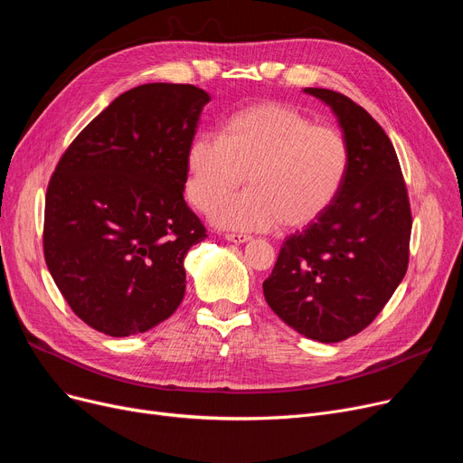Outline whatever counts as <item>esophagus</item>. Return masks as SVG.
<instances>
[{
  "instance_id": "obj_1",
  "label": "esophagus",
  "mask_w": 463,
  "mask_h": 463,
  "mask_svg": "<svg viewBox=\"0 0 463 463\" xmlns=\"http://www.w3.org/2000/svg\"><path fill=\"white\" fill-rule=\"evenodd\" d=\"M226 237V241H232V243H249V241L252 239L250 235H243V233H226L224 235Z\"/></svg>"
}]
</instances>
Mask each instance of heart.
<instances>
[{
  "label": "heart",
  "mask_w": 463,
  "mask_h": 463,
  "mask_svg": "<svg viewBox=\"0 0 463 463\" xmlns=\"http://www.w3.org/2000/svg\"><path fill=\"white\" fill-rule=\"evenodd\" d=\"M348 145L339 129L315 124L292 105L263 101L232 115L222 136H200L186 152L188 195L213 222L243 232L305 228L345 183ZM251 188L226 198L244 182Z\"/></svg>",
  "instance_id": "1"
}]
</instances>
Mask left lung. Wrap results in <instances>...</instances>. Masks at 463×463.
<instances>
[{"label": "left lung", "instance_id": "8db88e82", "mask_svg": "<svg viewBox=\"0 0 463 463\" xmlns=\"http://www.w3.org/2000/svg\"><path fill=\"white\" fill-rule=\"evenodd\" d=\"M305 92L337 117L348 171L332 207L286 237L263 296L298 334L339 343L375 320L403 280L412 218L398 154L377 120L339 92Z\"/></svg>", "mask_w": 463, "mask_h": 463}]
</instances>
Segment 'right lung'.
Returning a JSON list of instances; mask_svg holds the SVG:
<instances>
[{"label": "right lung", "instance_id": "obj_1", "mask_svg": "<svg viewBox=\"0 0 463 463\" xmlns=\"http://www.w3.org/2000/svg\"><path fill=\"white\" fill-rule=\"evenodd\" d=\"M209 94L150 82L118 96L63 152L45 200L47 268L73 313L128 337L169 318L184 256L207 237L184 202L186 152Z\"/></svg>", "mask_w": 463, "mask_h": 463}]
</instances>
